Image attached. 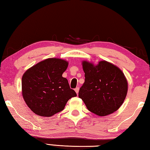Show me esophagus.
Listing matches in <instances>:
<instances>
[{"mask_svg":"<svg viewBox=\"0 0 150 150\" xmlns=\"http://www.w3.org/2000/svg\"><path fill=\"white\" fill-rule=\"evenodd\" d=\"M75 92H76V93H77V95H78L79 91V87H77V88H75Z\"/></svg>","mask_w":150,"mask_h":150,"instance_id":"esophagus-1","label":"esophagus"}]
</instances>
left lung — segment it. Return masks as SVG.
Listing matches in <instances>:
<instances>
[{
    "label": "left lung",
    "mask_w": 150,
    "mask_h": 150,
    "mask_svg": "<svg viewBox=\"0 0 150 150\" xmlns=\"http://www.w3.org/2000/svg\"><path fill=\"white\" fill-rule=\"evenodd\" d=\"M83 68L85 79L79 97L88 110L100 116L117 110L128 91V83L122 71L106 61H101L97 65L83 62Z\"/></svg>",
    "instance_id": "1"
}]
</instances>
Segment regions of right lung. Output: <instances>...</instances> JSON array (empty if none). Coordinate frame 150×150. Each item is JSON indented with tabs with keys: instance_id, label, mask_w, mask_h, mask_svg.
<instances>
[{
	"instance_id": "obj_1",
	"label": "right lung",
	"mask_w": 150,
	"mask_h": 150,
	"mask_svg": "<svg viewBox=\"0 0 150 150\" xmlns=\"http://www.w3.org/2000/svg\"><path fill=\"white\" fill-rule=\"evenodd\" d=\"M68 62L49 58L28 69L22 78V96L31 110L41 116L62 111L71 98L77 96L62 77Z\"/></svg>"
}]
</instances>
